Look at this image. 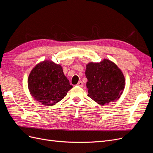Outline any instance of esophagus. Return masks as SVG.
Listing matches in <instances>:
<instances>
[{
    "mask_svg": "<svg viewBox=\"0 0 153 153\" xmlns=\"http://www.w3.org/2000/svg\"><path fill=\"white\" fill-rule=\"evenodd\" d=\"M76 85L79 86L80 87H84V84H83V82L82 81H80V82H78V84H76Z\"/></svg>",
    "mask_w": 153,
    "mask_h": 153,
    "instance_id": "esophagus-1",
    "label": "esophagus"
}]
</instances>
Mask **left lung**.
Here are the masks:
<instances>
[{
  "label": "left lung",
  "mask_w": 153,
  "mask_h": 153,
  "mask_svg": "<svg viewBox=\"0 0 153 153\" xmlns=\"http://www.w3.org/2000/svg\"><path fill=\"white\" fill-rule=\"evenodd\" d=\"M88 96L100 105L117 100L124 89L125 79L116 64L108 59L86 66Z\"/></svg>",
  "instance_id": "1"
}]
</instances>
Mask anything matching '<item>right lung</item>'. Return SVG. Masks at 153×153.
<instances>
[{"mask_svg":"<svg viewBox=\"0 0 153 153\" xmlns=\"http://www.w3.org/2000/svg\"><path fill=\"white\" fill-rule=\"evenodd\" d=\"M30 93L43 105L52 106L62 100L73 87L61 65L45 61L32 69L28 78Z\"/></svg>","mask_w":153,"mask_h":153,"instance_id":"add662e5","label":"right lung"}]
</instances>
